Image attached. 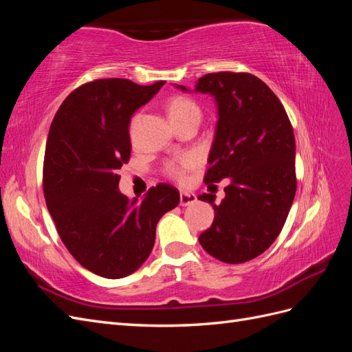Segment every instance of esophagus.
Instances as JSON below:
<instances>
[{
    "mask_svg": "<svg viewBox=\"0 0 352 352\" xmlns=\"http://www.w3.org/2000/svg\"><path fill=\"white\" fill-rule=\"evenodd\" d=\"M194 202H197V195L192 194V192H180V206L182 207H186V206H190L194 204Z\"/></svg>",
    "mask_w": 352,
    "mask_h": 352,
    "instance_id": "1",
    "label": "esophagus"
}]
</instances>
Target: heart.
Returning a JSON list of instances; mask_svg holds the SVG:
<instances>
[{
	"mask_svg": "<svg viewBox=\"0 0 352 352\" xmlns=\"http://www.w3.org/2000/svg\"><path fill=\"white\" fill-rule=\"evenodd\" d=\"M167 114L170 117V120H172V123H176L179 120L188 119L190 116H199V107L190 98L184 97V95H175V97L170 98L167 102ZM194 163L195 160L192 157H188L182 160L179 164H175V163L167 164L166 172L173 177H182L185 170L192 167Z\"/></svg>",
	"mask_w": 352,
	"mask_h": 352,
	"instance_id": "1",
	"label": "heart"
}]
</instances>
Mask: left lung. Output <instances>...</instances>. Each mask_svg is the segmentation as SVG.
<instances>
[{
  "instance_id": "1",
  "label": "left lung",
  "mask_w": 352,
  "mask_h": 352,
  "mask_svg": "<svg viewBox=\"0 0 352 352\" xmlns=\"http://www.w3.org/2000/svg\"><path fill=\"white\" fill-rule=\"evenodd\" d=\"M208 94L217 107L206 184L229 179L226 197L202 194L214 208L199 243L212 257L239 264L258 257L280 233L295 198V138L282 102L250 73L220 72L198 79L190 91Z\"/></svg>"
}]
</instances>
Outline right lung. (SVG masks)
Returning <instances> with one entry per match:
<instances>
[{
    "instance_id": "right-lung-1",
    "label": "right lung",
    "mask_w": 352,
    "mask_h": 352,
    "mask_svg": "<svg viewBox=\"0 0 352 352\" xmlns=\"http://www.w3.org/2000/svg\"><path fill=\"white\" fill-rule=\"evenodd\" d=\"M164 83H85L63 101L50 127L47 208L74 260L101 278L120 279L140 269L153 251L158 220L179 204V190L168 184L142 199L127 198L117 175L131 157L132 116Z\"/></svg>"
}]
</instances>
